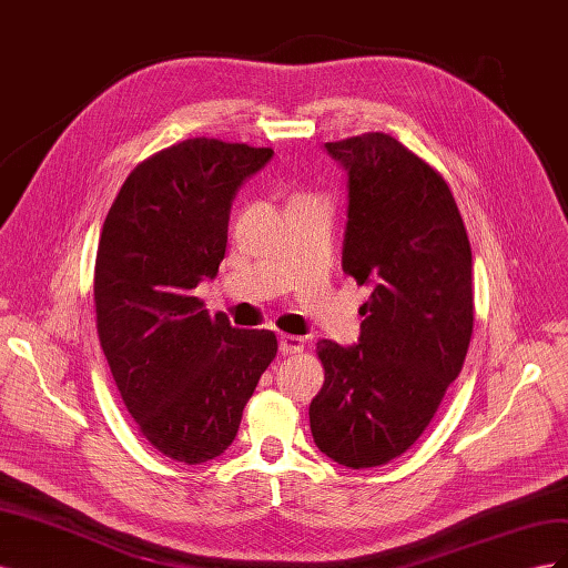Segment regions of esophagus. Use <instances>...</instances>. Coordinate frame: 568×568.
<instances>
[{
	"mask_svg": "<svg viewBox=\"0 0 568 568\" xmlns=\"http://www.w3.org/2000/svg\"><path fill=\"white\" fill-rule=\"evenodd\" d=\"M305 348V341L296 334H282L280 336V351L282 355H298Z\"/></svg>",
	"mask_w": 568,
	"mask_h": 568,
	"instance_id": "esophagus-1",
	"label": "esophagus"
}]
</instances>
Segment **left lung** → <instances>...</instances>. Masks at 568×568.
Returning a JSON list of instances; mask_svg holds the SVG:
<instances>
[{"instance_id":"8db88e82","label":"left lung","mask_w":568,"mask_h":568,"mask_svg":"<svg viewBox=\"0 0 568 568\" xmlns=\"http://www.w3.org/2000/svg\"><path fill=\"white\" fill-rule=\"evenodd\" d=\"M326 151L348 170L343 272L369 284L359 341L317 343V448L351 469L407 453L462 372L474 329L471 246L448 182L386 132Z\"/></svg>"}]
</instances>
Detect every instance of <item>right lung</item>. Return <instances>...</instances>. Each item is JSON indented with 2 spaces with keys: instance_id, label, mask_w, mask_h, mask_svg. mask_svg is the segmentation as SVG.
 <instances>
[{
  "instance_id": "1",
  "label": "right lung",
  "mask_w": 568,
  "mask_h": 568,
  "mask_svg": "<svg viewBox=\"0 0 568 568\" xmlns=\"http://www.w3.org/2000/svg\"><path fill=\"white\" fill-rule=\"evenodd\" d=\"M272 149L194 136L136 165L104 220L94 265L97 334L140 434L201 464L225 453L261 374L270 329H236L194 296L227 248L230 205Z\"/></svg>"
}]
</instances>
